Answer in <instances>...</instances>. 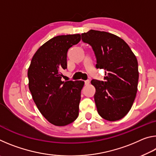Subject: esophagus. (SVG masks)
Here are the masks:
<instances>
[{
  "label": "esophagus",
  "instance_id": "obj_1",
  "mask_svg": "<svg viewBox=\"0 0 156 156\" xmlns=\"http://www.w3.org/2000/svg\"><path fill=\"white\" fill-rule=\"evenodd\" d=\"M89 83H90V81H89V80H87L84 81V84H85V85H89Z\"/></svg>",
  "mask_w": 156,
  "mask_h": 156
}]
</instances>
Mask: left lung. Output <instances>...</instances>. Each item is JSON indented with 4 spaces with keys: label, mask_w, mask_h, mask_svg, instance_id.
<instances>
[{
    "label": "left lung",
    "mask_w": 156,
    "mask_h": 156,
    "mask_svg": "<svg viewBox=\"0 0 156 156\" xmlns=\"http://www.w3.org/2000/svg\"><path fill=\"white\" fill-rule=\"evenodd\" d=\"M96 57V68L105 70V82L92 80L98 113L104 119H122L130 111L138 84V65L135 54L126 42L114 34L91 30L81 34Z\"/></svg>",
    "instance_id": "1"
}]
</instances>
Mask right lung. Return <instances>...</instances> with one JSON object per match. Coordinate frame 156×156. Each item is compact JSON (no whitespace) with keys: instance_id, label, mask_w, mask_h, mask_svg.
<instances>
[{"instance_id":"add662e5","label":"right lung","mask_w":156,"mask_h":156,"mask_svg":"<svg viewBox=\"0 0 156 156\" xmlns=\"http://www.w3.org/2000/svg\"><path fill=\"white\" fill-rule=\"evenodd\" d=\"M80 39L79 34L54 37L39 47L28 69L29 89L34 101L54 125H67L78 116L84 81L61 79L62 70L67 67L68 49Z\"/></svg>"}]
</instances>
